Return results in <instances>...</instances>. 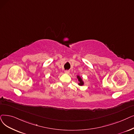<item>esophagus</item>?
Returning a JSON list of instances; mask_svg holds the SVG:
<instances>
[{"label": "esophagus", "mask_w": 134, "mask_h": 134, "mask_svg": "<svg viewBox=\"0 0 134 134\" xmlns=\"http://www.w3.org/2000/svg\"><path fill=\"white\" fill-rule=\"evenodd\" d=\"M65 72L66 73H67V74H68V73H69V70H65Z\"/></svg>", "instance_id": "34e87169"}]
</instances>
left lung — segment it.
<instances>
[{
	"label": "left lung",
	"instance_id": "1",
	"mask_svg": "<svg viewBox=\"0 0 134 134\" xmlns=\"http://www.w3.org/2000/svg\"><path fill=\"white\" fill-rule=\"evenodd\" d=\"M77 78H78V81H79V85H83L84 83H83V81H82V79H81V78L80 77H79V76H77Z\"/></svg>",
	"mask_w": 134,
	"mask_h": 134
}]
</instances>
